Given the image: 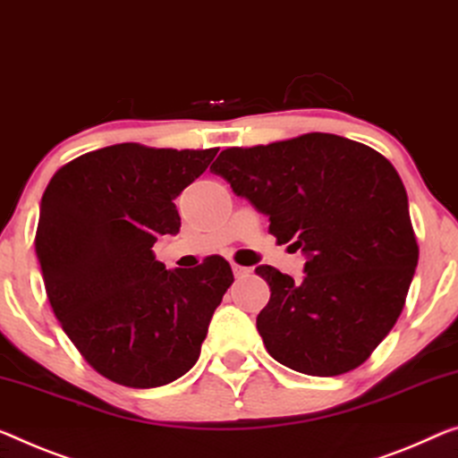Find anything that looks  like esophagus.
<instances>
[{
	"label": "esophagus",
	"mask_w": 458,
	"mask_h": 458,
	"mask_svg": "<svg viewBox=\"0 0 458 458\" xmlns=\"http://www.w3.org/2000/svg\"><path fill=\"white\" fill-rule=\"evenodd\" d=\"M233 274H235V278L248 276V274H250V268H243V266H237V264H233Z\"/></svg>",
	"instance_id": "esophagus-1"
}]
</instances>
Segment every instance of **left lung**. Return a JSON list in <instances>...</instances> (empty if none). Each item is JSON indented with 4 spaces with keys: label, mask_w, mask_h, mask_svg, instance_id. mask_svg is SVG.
Instances as JSON below:
<instances>
[{
    "label": "left lung",
    "mask_w": 458,
    "mask_h": 458,
    "mask_svg": "<svg viewBox=\"0 0 458 458\" xmlns=\"http://www.w3.org/2000/svg\"><path fill=\"white\" fill-rule=\"evenodd\" d=\"M210 172L268 216L278 243L307 258L302 280L256 268L270 286L256 319L270 356L311 377L360 367L395 326L420 256L391 161L356 140L309 132L231 147Z\"/></svg>",
    "instance_id": "left-lung-1"
}]
</instances>
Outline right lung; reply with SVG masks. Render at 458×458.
<instances>
[{"mask_svg":"<svg viewBox=\"0 0 458 458\" xmlns=\"http://www.w3.org/2000/svg\"><path fill=\"white\" fill-rule=\"evenodd\" d=\"M216 151L104 147L63 165L42 194L34 245L47 297L81 356L118 385L186 375L233 283L221 256L165 270L151 250L180 231L174 200Z\"/></svg>","mask_w":458,"mask_h":458,"instance_id":"obj_1","label":"right lung"}]
</instances>
